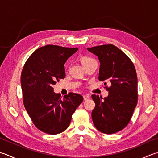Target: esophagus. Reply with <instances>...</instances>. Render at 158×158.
<instances>
[{"label":"esophagus","mask_w":158,"mask_h":158,"mask_svg":"<svg viewBox=\"0 0 158 158\" xmlns=\"http://www.w3.org/2000/svg\"><path fill=\"white\" fill-rule=\"evenodd\" d=\"M89 97H90V96H89V94H85V95H83V99H84V101H87L88 100Z\"/></svg>","instance_id":"obj_1"}]
</instances>
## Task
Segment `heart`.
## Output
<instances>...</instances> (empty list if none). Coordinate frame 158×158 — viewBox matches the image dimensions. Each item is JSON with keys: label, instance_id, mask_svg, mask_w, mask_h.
Listing matches in <instances>:
<instances>
[{"label": "heart", "instance_id": "heart-1", "mask_svg": "<svg viewBox=\"0 0 158 158\" xmlns=\"http://www.w3.org/2000/svg\"><path fill=\"white\" fill-rule=\"evenodd\" d=\"M92 60H93V59H92L90 57H82L81 58V62L82 64V65H83L87 64L89 61H90Z\"/></svg>", "mask_w": 158, "mask_h": 158}]
</instances>
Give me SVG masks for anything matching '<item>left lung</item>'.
<instances>
[{
  "label": "left lung",
  "mask_w": 158,
  "mask_h": 158,
  "mask_svg": "<svg viewBox=\"0 0 158 158\" xmlns=\"http://www.w3.org/2000/svg\"><path fill=\"white\" fill-rule=\"evenodd\" d=\"M100 61L98 79L110 84L109 92L103 98L92 94L95 107L92 118L95 127L106 134L124 129L130 121L138 103V79L131 60L113 44L88 48Z\"/></svg>",
  "instance_id": "left-lung-1"
}]
</instances>
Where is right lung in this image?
<instances>
[{"label":"right lung","instance_id":"1","mask_svg":"<svg viewBox=\"0 0 158 158\" xmlns=\"http://www.w3.org/2000/svg\"><path fill=\"white\" fill-rule=\"evenodd\" d=\"M78 48L46 45L34 51L23 67L21 88L23 103L33 124L46 134H60L69 127L73 114L83 100L70 92L61 98L52 85L64 79V64Z\"/></svg>","mask_w":158,"mask_h":158}]
</instances>
